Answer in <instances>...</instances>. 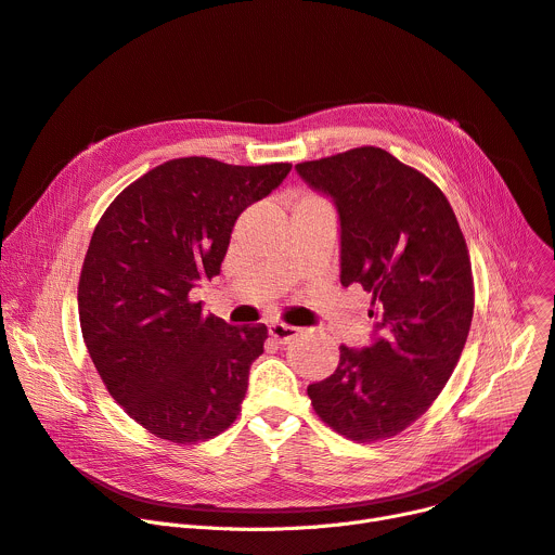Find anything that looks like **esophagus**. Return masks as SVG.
I'll return each instance as SVG.
<instances>
[{"label": "esophagus", "mask_w": 555, "mask_h": 555, "mask_svg": "<svg viewBox=\"0 0 555 555\" xmlns=\"http://www.w3.org/2000/svg\"><path fill=\"white\" fill-rule=\"evenodd\" d=\"M269 336H271L275 343L284 345V343H288L291 338H296V336H298V330H296V327H291V324L275 322V324H271V327H269Z\"/></svg>", "instance_id": "34e87169"}]
</instances>
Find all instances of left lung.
Instances as JSON below:
<instances>
[{
	"label": "left lung",
	"instance_id": "8db88e82",
	"mask_svg": "<svg viewBox=\"0 0 555 555\" xmlns=\"http://www.w3.org/2000/svg\"><path fill=\"white\" fill-rule=\"evenodd\" d=\"M334 199L340 282L372 296L374 343L340 345L336 372L307 387L315 414L351 441L403 433L460 363L475 309L466 240L446 194L380 147L296 166Z\"/></svg>",
	"mask_w": 555,
	"mask_h": 555
}]
</instances>
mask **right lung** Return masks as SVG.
Instances as JSON below:
<instances>
[{
    "label": "right lung",
    "mask_w": 555,
    "mask_h": 555,
    "mask_svg": "<svg viewBox=\"0 0 555 555\" xmlns=\"http://www.w3.org/2000/svg\"><path fill=\"white\" fill-rule=\"evenodd\" d=\"M291 163L166 160L109 204L78 282L80 330L114 401L152 435L197 443L237 418L264 324L231 327L190 293L219 275L237 217Z\"/></svg>",
    "instance_id": "right-lung-1"
}]
</instances>
